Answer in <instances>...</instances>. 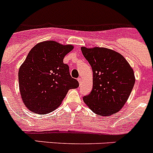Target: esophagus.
Returning <instances> with one entry per match:
<instances>
[{
  "label": "esophagus",
  "mask_w": 153,
  "mask_h": 153,
  "mask_svg": "<svg viewBox=\"0 0 153 153\" xmlns=\"http://www.w3.org/2000/svg\"><path fill=\"white\" fill-rule=\"evenodd\" d=\"M77 80H78V82H79V84H80V83H82V78H81V77L78 78V79H77Z\"/></svg>",
  "instance_id": "34e87169"
}]
</instances>
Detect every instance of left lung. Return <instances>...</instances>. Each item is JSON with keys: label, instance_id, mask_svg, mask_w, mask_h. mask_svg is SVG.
<instances>
[{"label": "left lung", "instance_id": "1", "mask_svg": "<svg viewBox=\"0 0 153 153\" xmlns=\"http://www.w3.org/2000/svg\"><path fill=\"white\" fill-rule=\"evenodd\" d=\"M93 70V90L83 98L92 111L109 117L123 107L135 84L133 69L120 53L104 47H81Z\"/></svg>", "mask_w": 153, "mask_h": 153}]
</instances>
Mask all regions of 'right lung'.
I'll list each match as a JSON object with an SVG mask.
<instances>
[{"instance_id":"right-lung-1","label":"right lung","mask_w":153,"mask_h":153,"mask_svg":"<svg viewBox=\"0 0 153 153\" xmlns=\"http://www.w3.org/2000/svg\"><path fill=\"white\" fill-rule=\"evenodd\" d=\"M74 49L71 44L46 40L28 53L18 72L19 90L24 105L37 114L53 112L62 103L70 89L79 86L70 76L63 58Z\"/></svg>"}]
</instances>
